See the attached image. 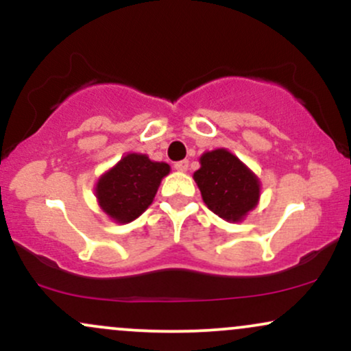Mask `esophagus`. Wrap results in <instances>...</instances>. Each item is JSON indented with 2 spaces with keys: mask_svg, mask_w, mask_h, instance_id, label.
I'll return each mask as SVG.
<instances>
[{
  "mask_svg": "<svg viewBox=\"0 0 351 351\" xmlns=\"http://www.w3.org/2000/svg\"><path fill=\"white\" fill-rule=\"evenodd\" d=\"M188 165H189L188 160H181V162H176L175 163V170L176 171H181V173L188 171Z\"/></svg>",
  "mask_w": 351,
  "mask_h": 351,
  "instance_id": "34e87169",
  "label": "esophagus"
}]
</instances>
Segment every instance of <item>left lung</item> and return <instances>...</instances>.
<instances>
[{
	"label": "left lung",
	"instance_id": "obj_1",
	"mask_svg": "<svg viewBox=\"0 0 351 351\" xmlns=\"http://www.w3.org/2000/svg\"><path fill=\"white\" fill-rule=\"evenodd\" d=\"M193 178L204 204L228 223H241L261 198V181L226 148L204 152Z\"/></svg>",
	"mask_w": 351,
	"mask_h": 351
}]
</instances>
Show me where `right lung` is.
<instances>
[{"mask_svg":"<svg viewBox=\"0 0 351 351\" xmlns=\"http://www.w3.org/2000/svg\"><path fill=\"white\" fill-rule=\"evenodd\" d=\"M170 165L153 162L143 153H128L110 170L100 175L95 198L100 209L119 224L135 221L153 203Z\"/></svg>","mask_w":351,"mask_h":351,"instance_id":"1","label":"right lung"}]
</instances>
